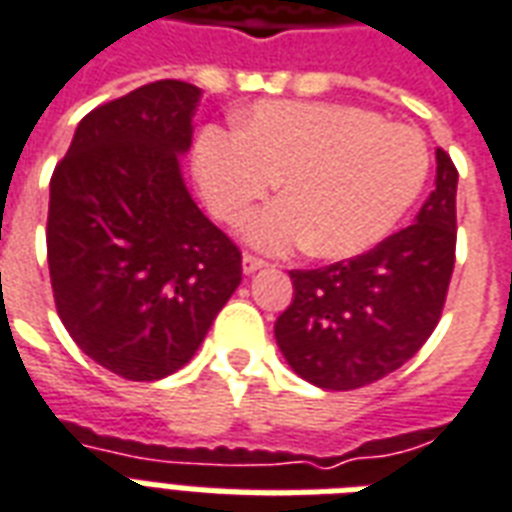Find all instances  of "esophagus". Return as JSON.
Instances as JSON below:
<instances>
[{
    "label": "esophagus",
    "instance_id": "34e87169",
    "mask_svg": "<svg viewBox=\"0 0 512 512\" xmlns=\"http://www.w3.org/2000/svg\"><path fill=\"white\" fill-rule=\"evenodd\" d=\"M241 266H244V274H255V271H260L263 266H268L263 257L257 255H249V252H244V260H241Z\"/></svg>",
    "mask_w": 512,
    "mask_h": 512
}]
</instances>
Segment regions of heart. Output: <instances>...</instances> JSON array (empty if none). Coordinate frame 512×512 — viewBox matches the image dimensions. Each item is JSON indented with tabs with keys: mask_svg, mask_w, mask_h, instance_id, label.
Here are the masks:
<instances>
[{
	"mask_svg": "<svg viewBox=\"0 0 512 512\" xmlns=\"http://www.w3.org/2000/svg\"><path fill=\"white\" fill-rule=\"evenodd\" d=\"M425 136L351 104L260 101L241 128L205 126L194 172L211 211L238 224L279 186L288 194L246 224L268 252L309 244L343 260L381 244L403 222L428 180Z\"/></svg>",
	"mask_w": 512,
	"mask_h": 512,
	"instance_id": "obj_1",
	"label": "heart"
}]
</instances>
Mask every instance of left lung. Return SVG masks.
<instances>
[{
	"label": "left lung",
	"mask_w": 512,
	"mask_h": 512,
	"mask_svg": "<svg viewBox=\"0 0 512 512\" xmlns=\"http://www.w3.org/2000/svg\"><path fill=\"white\" fill-rule=\"evenodd\" d=\"M458 169L436 150V189L414 224L376 249L326 268L290 271L293 301L274 337L293 373L321 389H359L395 373L425 345L455 266Z\"/></svg>",
	"instance_id": "1"
}]
</instances>
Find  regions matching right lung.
I'll return each mask as SVG.
<instances>
[{
    "instance_id": "right-lung-1",
    "label": "right lung",
    "mask_w": 512,
    "mask_h": 512,
    "mask_svg": "<svg viewBox=\"0 0 512 512\" xmlns=\"http://www.w3.org/2000/svg\"><path fill=\"white\" fill-rule=\"evenodd\" d=\"M200 95L161 79L98 106L51 175L57 315L84 354L128 381L186 365L241 285L238 246L180 175Z\"/></svg>"
}]
</instances>
